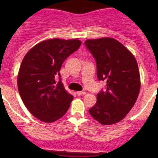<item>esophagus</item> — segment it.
<instances>
[{
	"instance_id": "obj_1",
	"label": "esophagus",
	"mask_w": 158,
	"mask_h": 158,
	"mask_svg": "<svg viewBox=\"0 0 158 158\" xmlns=\"http://www.w3.org/2000/svg\"><path fill=\"white\" fill-rule=\"evenodd\" d=\"M76 94H77L78 95H85V92H76Z\"/></svg>"
}]
</instances>
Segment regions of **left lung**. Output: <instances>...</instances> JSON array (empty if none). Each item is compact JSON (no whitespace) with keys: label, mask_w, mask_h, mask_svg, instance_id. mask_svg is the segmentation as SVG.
<instances>
[{"label":"left lung","mask_w":158,"mask_h":158,"mask_svg":"<svg viewBox=\"0 0 158 158\" xmlns=\"http://www.w3.org/2000/svg\"><path fill=\"white\" fill-rule=\"evenodd\" d=\"M85 44L96 61L98 79L107 83L89 112L102 125H114L127 115L139 95L138 63L131 51L114 38L87 40Z\"/></svg>","instance_id":"obj_1"}]
</instances>
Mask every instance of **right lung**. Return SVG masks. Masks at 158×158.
I'll use <instances>...</instances> for the list:
<instances>
[{"mask_svg":"<svg viewBox=\"0 0 158 158\" xmlns=\"http://www.w3.org/2000/svg\"><path fill=\"white\" fill-rule=\"evenodd\" d=\"M81 43L78 39H49L36 44L23 57L17 76L19 93L27 109L41 122L57 121L69 109L73 96L56 78L60 77L62 64Z\"/></svg>","mask_w":158,"mask_h":158,"instance_id":"obj_1","label":"right lung"}]
</instances>
